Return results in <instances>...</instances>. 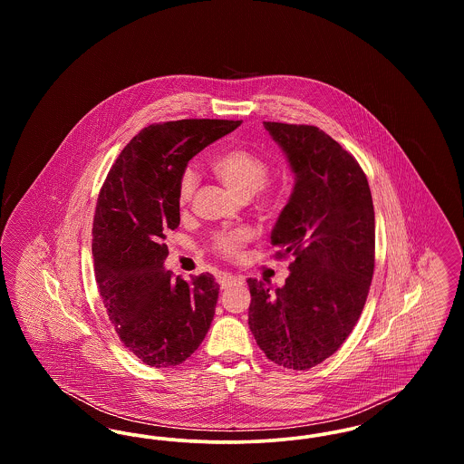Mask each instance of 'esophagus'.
<instances>
[{
    "label": "esophagus",
    "mask_w": 464,
    "mask_h": 464,
    "mask_svg": "<svg viewBox=\"0 0 464 464\" xmlns=\"http://www.w3.org/2000/svg\"><path fill=\"white\" fill-rule=\"evenodd\" d=\"M218 282H219L221 288H227L231 287V285H238V284H242L243 278L237 276V275H231V273H221V275H219V278H218Z\"/></svg>",
    "instance_id": "1"
}]
</instances>
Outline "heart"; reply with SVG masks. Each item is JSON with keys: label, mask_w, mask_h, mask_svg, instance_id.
<instances>
[{"label": "heart", "mask_w": 464, "mask_h": 464, "mask_svg": "<svg viewBox=\"0 0 464 464\" xmlns=\"http://www.w3.org/2000/svg\"><path fill=\"white\" fill-rule=\"evenodd\" d=\"M210 169L233 193L240 195L243 198H248L254 193H257L269 177V165L265 156L245 146H233L224 150L219 155L214 156L210 160ZM197 186H198L197 170L188 167L179 177V184H177V201L180 207H186L191 201L197 191ZM246 238H248V233L242 227L219 231L212 238V248L224 257L233 259V257H238Z\"/></svg>", "instance_id": "b5f03b06"}]
</instances>
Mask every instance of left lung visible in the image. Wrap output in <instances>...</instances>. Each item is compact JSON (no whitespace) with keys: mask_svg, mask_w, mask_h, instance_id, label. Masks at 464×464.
I'll list each match as a JSON object with an SVG mask.
<instances>
[{"mask_svg":"<svg viewBox=\"0 0 464 464\" xmlns=\"http://www.w3.org/2000/svg\"><path fill=\"white\" fill-rule=\"evenodd\" d=\"M295 176L271 231L276 256H292L285 285L248 278V327L266 356L308 371L353 331L374 275L372 195L362 167L311 125L265 121Z\"/></svg>","mask_w":464,"mask_h":464,"instance_id":"1","label":"left lung"}]
</instances>
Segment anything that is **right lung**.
I'll return each mask as SVG.
<instances>
[{
    "label": "right lung",
    "mask_w": 464,
    "mask_h": 464,
    "mask_svg": "<svg viewBox=\"0 0 464 464\" xmlns=\"http://www.w3.org/2000/svg\"><path fill=\"white\" fill-rule=\"evenodd\" d=\"M242 121L180 120L150 125L116 158L99 193L92 254L111 324L150 367H174L198 350L214 320L219 285L189 282L163 263L169 229L180 222L177 184L189 160Z\"/></svg>",
    "instance_id": "add662e5"
}]
</instances>
